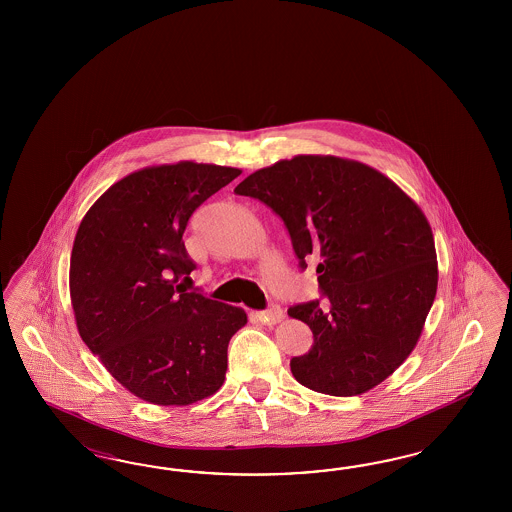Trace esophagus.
<instances>
[{
  "label": "esophagus",
  "instance_id": "1",
  "mask_svg": "<svg viewBox=\"0 0 512 512\" xmlns=\"http://www.w3.org/2000/svg\"><path fill=\"white\" fill-rule=\"evenodd\" d=\"M257 319L264 325H276L283 319V310L278 304H270L266 310L257 311Z\"/></svg>",
  "mask_w": 512,
  "mask_h": 512
}]
</instances>
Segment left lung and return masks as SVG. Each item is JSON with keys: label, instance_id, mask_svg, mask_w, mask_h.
Listing matches in <instances>:
<instances>
[{"label": "left lung", "instance_id": "1", "mask_svg": "<svg viewBox=\"0 0 512 512\" xmlns=\"http://www.w3.org/2000/svg\"><path fill=\"white\" fill-rule=\"evenodd\" d=\"M236 195L281 217L300 270L321 297L289 308L313 345L291 358L296 381L357 396L385 381L419 341L437 291L428 219L385 174L334 155H296L249 174Z\"/></svg>", "mask_w": 512, "mask_h": 512}]
</instances>
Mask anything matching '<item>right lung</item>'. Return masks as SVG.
<instances>
[{
  "instance_id": "right-lung-1",
  "label": "right lung",
  "mask_w": 512,
  "mask_h": 512,
  "mask_svg": "<svg viewBox=\"0 0 512 512\" xmlns=\"http://www.w3.org/2000/svg\"><path fill=\"white\" fill-rule=\"evenodd\" d=\"M238 169L180 161L109 187L78 227L69 287L78 334L112 377L144 402L189 405L225 381L244 310L187 293L195 270L184 231Z\"/></svg>"
}]
</instances>
